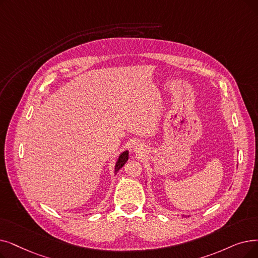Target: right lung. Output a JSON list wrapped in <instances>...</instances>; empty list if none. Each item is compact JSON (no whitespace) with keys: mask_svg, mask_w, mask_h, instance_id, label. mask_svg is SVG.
Masks as SVG:
<instances>
[{"mask_svg":"<svg viewBox=\"0 0 258 258\" xmlns=\"http://www.w3.org/2000/svg\"><path fill=\"white\" fill-rule=\"evenodd\" d=\"M127 159H128V152L127 151H125V152H123L120 156H119V159H118V161H117V163H116V166H115V173H117L121 167L124 165V163L127 161Z\"/></svg>","mask_w":258,"mask_h":258,"instance_id":"obj_1","label":"right lung"}]
</instances>
